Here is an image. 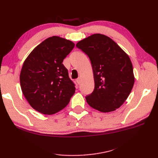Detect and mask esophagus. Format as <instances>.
Masks as SVG:
<instances>
[{
	"instance_id": "esophagus-1",
	"label": "esophagus",
	"mask_w": 158,
	"mask_h": 158,
	"mask_svg": "<svg viewBox=\"0 0 158 158\" xmlns=\"http://www.w3.org/2000/svg\"><path fill=\"white\" fill-rule=\"evenodd\" d=\"M80 82H81V79H80V78H78L76 79V82L78 83V84H80Z\"/></svg>"
}]
</instances>
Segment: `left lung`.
Instances as JSON below:
<instances>
[{"instance_id":"8db88e82","label":"left lung","mask_w":158,"mask_h":158,"mask_svg":"<svg viewBox=\"0 0 158 158\" xmlns=\"http://www.w3.org/2000/svg\"><path fill=\"white\" fill-rule=\"evenodd\" d=\"M90 59L95 88L85 97L90 107L103 113L115 111L126 101L135 83L128 55L111 38L95 33L76 44Z\"/></svg>"}]
</instances>
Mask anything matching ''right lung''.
I'll list each match as a JSON object with an SVG mask.
<instances>
[{
	"label": "right lung",
	"instance_id": "1",
	"mask_svg": "<svg viewBox=\"0 0 158 158\" xmlns=\"http://www.w3.org/2000/svg\"><path fill=\"white\" fill-rule=\"evenodd\" d=\"M74 44L59 36L47 38L27 56L20 75L21 89L31 107L45 114L63 109L75 93L63 60Z\"/></svg>",
	"mask_w": 158,
	"mask_h": 158
}]
</instances>
